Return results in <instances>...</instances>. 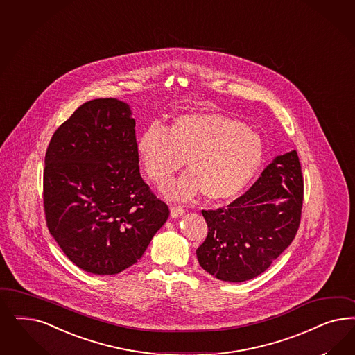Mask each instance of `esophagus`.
I'll return each instance as SVG.
<instances>
[{
    "label": "esophagus",
    "mask_w": 355,
    "mask_h": 355,
    "mask_svg": "<svg viewBox=\"0 0 355 355\" xmlns=\"http://www.w3.org/2000/svg\"><path fill=\"white\" fill-rule=\"evenodd\" d=\"M184 213H185V210H184L183 206L179 205H172L171 206V217L172 218H179L183 216Z\"/></svg>",
    "instance_id": "obj_1"
}]
</instances>
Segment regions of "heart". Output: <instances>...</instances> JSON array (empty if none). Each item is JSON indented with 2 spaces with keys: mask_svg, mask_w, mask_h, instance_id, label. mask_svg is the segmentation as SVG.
<instances>
[{
  "mask_svg": "<svg viewBox=\"0 0 355 355\" xmlns=\"http://www.w3.org/2000/svg\"><path fill=\"white\" fill-rule=\"evenodd\" d=\"M138 158L150 180L164 185L183 167L188 172L167 185L164 193L184 201L204 192L213 201L241 193L263 159L260 135L241 121L214 112L176 116L164 128L153 123L136 144Z\"/></svg>",
  "mask_w": 355,
  "mask_h": 355,
  "instance_id": "obj_1",
  "label": "heart"
}]
</instances>
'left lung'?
Wrapping results in <instances>:
<instances>
[{
  "mask_svg": "<svg viewBox=\"0 0 355 355\" xmlns=\"http://www.w3.org/2000/svg\"><path fill=\"white\" fill-rule=\"evenodd\" d=\"M302 205V167L293 150L275 157L227 207L202 210L209 231L196 251L201 268L226 282L261 275L294 241Z\"/></svg>",
  "mask_w": 355,
  "mask_h": 355,
  "instance_id": "obj_1",
  "label": "left lung"
}]
</instances>
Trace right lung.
Returning a JSON list of instances; mask_svg holds the SVG:
<instances>
[{"mask_svg":"<svg viewBox=\"0 0 355 355\" xmlns=\"http://www.w3.org/2000/svg\"><path fill=\"white\" fill-rule=\"evenodd\" d=\"M128 104L102 98L58 126L46 153V226L71 263L117 275L137 263L170 216L139 173Z\"/></svg>","mask_w":355,"mask_h":355,"instance_id":"1","label":"right lung"}]
</instances>
